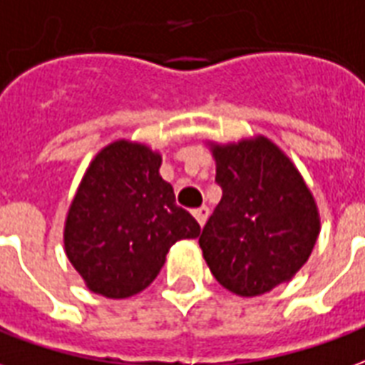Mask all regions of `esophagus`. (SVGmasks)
Instances as JSON below:
<instances>
[{
	"instance_id": "obj_1",
	"label": "esophagus",
	"mask_w": 365,
	"mask_h": 365,
	"mask_svg": "<svg viewBox=\"0 0 365 365\" xmlns=\"http://www.w3.org/2000/svg\"><path fill=\"white\" fill-rule=\"evenodd\" d=\"M192 214H194V217H196V222L200 223V225H204V223H206V220H208L210 208L208 206H200V208L194 210Z\"/></svg>"
}]
</instances>
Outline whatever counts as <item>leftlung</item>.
I'll list each match as a JSON object with an SVG mask.
<instances>
[{
  "label": "left lung",
  "mask_w": 365,
  "mask_h": 365,
  "mask_svg": "<svg viewBox=\"0 0 365 365\" xmlns=\"http://www.w3.org/2000/svg\"><path fill=\"white\" fill-rule=\"evenodd\" d=\"M222 200L198 239L223 288L267 294L307 262L317 243V204L299 171L264 135L212 145Z\"/></svg>",
  "instance_id": "1"
}]
</instances>
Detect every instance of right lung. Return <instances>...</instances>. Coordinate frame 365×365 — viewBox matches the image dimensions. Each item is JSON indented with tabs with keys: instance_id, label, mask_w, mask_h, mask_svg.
<instances>
[{
	"instance_id": "add662e5",
	"label": "right lung",
	"mask_w": 365,
	"mask_h": 365,
	"mask_svg": "<svg viewBox=\"0 0 365 365\" xmlns=\"http://www.w3.org/2000/svg\"><path fill=\"white\" fill-rule=\"evenodd\" d=\"M159 167L161 155L148 145L118 140L98 151L85 171L63 245L95 294L110 299L140 294L155 280L173 245L200 235Z\"/></svg>"
}]
</instances>
